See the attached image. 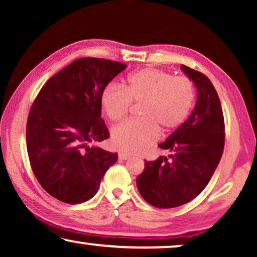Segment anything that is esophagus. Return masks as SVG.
<instances>
[{"mask_svg":"<svg viewBox=\"0 0 257 257\" xmlns=\"http://www.w3.org/2000/svg\"><path fill=\"white\" fill-rule=\"evenodd\" d=\"M130 158H131V156L127 153H124V152L119 153V159L120 160H127V159H130Z\"/></svg>","mask_w":257,"mask_h":257,"instance_id":"obj_1","label":"esophagus"}]
</instances>
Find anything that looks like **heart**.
<instances>
[{
	"mask_svg": "<svg viewBox=\"0 0 257 257\" xmlns=\"http://www.w3.org/2000/svg\"><path fill=\"white\" fill-rule=\"evenodd\" d=\"M195 98L194 84L187 77H174L164 70L146 68L131 73L124 89L110 84L100 94L103 110L112 121L127 115L131 103H143L140 120H130L112 130L115 149L139 153L156 142L161 132L174 131L187 119Z\"/></svg>",
	"mask_w": 257,
	"mask_h": 257,
	"instance_id": "b5f03b06",
	"label": "heart"
}]
</instances>
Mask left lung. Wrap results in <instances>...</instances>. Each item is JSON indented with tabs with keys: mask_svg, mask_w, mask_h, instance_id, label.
<instances>
[{
	"mask_svg": "<svg viewBox=\"0 0 257 257\" xmlns=\"http://www.w3.org/2000/svg\"><path fill=\"white\" fill-rule=\"evenodd\" d=\"M182 72L196 87L192 113L158 145L168 157L146 161L137 178L140 194L158 208H174L196 198L213 177L224 147V120L215 87L208 77L186 65Z\"/></svg>",
	"mask_w": 257,
	"mask_h": 257,
	"instance_id": "obj_1",
	"label": "left lung"
}]
</instances>
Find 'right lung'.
<instances>
[{"mask_svg": "<svg viewBox=\"0 0 257 257\" xmlns=\"http://www.w3.org/2000/svg\"><path fill=\"white\" fill-rule=\"evenodd\" d=\"M126 68L107 59H77L52 76L34 101L27 124L28 156L38 182L59 201L90 200L117 161V153L94 143L110 137L100 94Z\"/></svg>", "mask_w": 257, "mask_h": 257, "instance_id": "1", "label": "right lung"}]
</instances>
